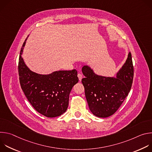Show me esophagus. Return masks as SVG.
Returning <instances> with one entry per match:
<instances>
[{
	"label": "esophagus",
	"instance_id": "esophagus-1",
	"mask_svg": "<svg viewBox=\"0 0 152 152\" xmlns=\"http://www.w3.org/2000/svg\"><path fill=\"white\" fill-rule=\"evenodd\" d=\"M77 76H78V78H79V80H81L82 79V74L78 73V74H77Z\"/></svg>",
	"mask_w": 152,
	"mask_h": 152
}]
</instances>
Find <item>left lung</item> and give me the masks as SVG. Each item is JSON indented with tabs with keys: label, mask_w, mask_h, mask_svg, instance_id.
I'll return each instance as SVG.
<instances>
[{
	"label": "left lung",
	"mask_w": 152,
	"mask_h": 152,
	"mask_svg": "<svg viewBox=\"0 0 152 152\" xmlns=\"http://www.w3.org/2000/svg\"><path fill=\"white\" fill-rule=\"evenodd\" d=\"M82 79L85 94L91 113L100 118L114 114L126 99L132 87L134 66L131 53L117 77L96 75L88 66H83Z\"/></svg>",
	"instance_id": "left-lung-1"
}]
</instances>
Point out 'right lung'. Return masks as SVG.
Returning <instances> with one entry per match:
<instances>
[{
    "mask_svg": "<svg viewBox=\"0 0 152 152\" xmlns=\"http://www.w3.org/2000/svg\"><path fill=\"white\" fill-rule=\"evenodd\" d=\"M26 41L20 50L18 66L21 88L37 112L49 118L59 116L67 109L70 93L79 81L77 72L58 71L48 75L31 72L21 58Z\"/></svg>",
    "mask_w": 152,
    "mask_h": 152,
    "instance_id": "1",
    "label": "right lung"
}]
</instances>
